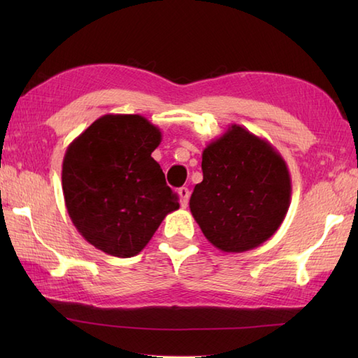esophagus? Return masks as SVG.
Returning a JSON list of instances; mask_svg holds the SVG:
<instances>
[{"mask_svg": "<svg viewBox=\"0 0 358 358\" xmlns=\"http://www.w3.org/2000/svg\"><path fill=\"white\" fill-rule=\"evenodd\" d=\"M178 196H180V204L181 208H187V203H189V189L187 187H180L178 189Z\"/></svg>", "mask_w": 358, "mask_h": 358, "instance_id": "1", "label": "esophagus"}]
</instances>
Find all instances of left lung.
I'll use <instances>...</instances> for the list:
<instances>
[{"mask_svg": "<svg viewBox=\"0 0 358 358\" xmlns=\"http://www.w3.org/2000/svg\"><path fill=\"white\" fill-rule=\"evenodd\" d=\"M201 169L189 208L217 249L245 252L277 232L292 187L286 162L269 141L231 124L204 148Z\"/></svg>", "mask_w": 358, "mask_h": 358, "instance_id": "8db88e82", "label": "left lung"}]
</instances>
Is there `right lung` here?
Listing matches in <instances>:
<instances>
[{
    "mask_svg": "<svg viewBox=\"0 0 358 358\" xmlns=\"http://www.w3.org/2000/svg\"><path fill=\"white\" fill-rule=\"evenodd\" d=\"M162 132L141 115L108 113L66 150L63 194L72 223L108 255L140 254L164 217L180 208L150 157Z\"/></svg>",
    "mask_w": 358,
    "mask_h": 358,
    "instance_id": "add662e5",
    "label": "right lung"
}]
</instances>
